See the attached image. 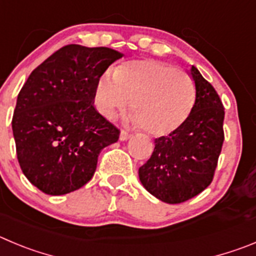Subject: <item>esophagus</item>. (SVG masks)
<instances>
[{"mask_svg": "<svg viewBox=\"0 0 256 256\" xmlns=\"http://www.w3.org/2000/svg\"><path fill=\"white\" fill-rule=\"evenodd\" d=\"M130 138V133H126V130H122L120 134H119V140H128Z\"/></svg>", "mask_w": 256, "mask_h": 256, "instance_id": "esophagus-1", "label": "esophagus"}]
</instances>
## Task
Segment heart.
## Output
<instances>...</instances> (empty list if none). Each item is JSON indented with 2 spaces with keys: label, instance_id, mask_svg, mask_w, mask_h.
<instances>
[{
  "label": "heart",
  "instance_id": "obj_1",
  "mask_svg": "<svg viewBox=\"0 0 256 256\" xmlns=\"http://www.w3.org/2000/svg\"><path fill=\"white\" fill-rule=\"evenodd\" d=\"M196 91L186 72L156 60H136L120 64L114 74L99 77L94 92L98 112L112 118L130 106L133 126L162 137L182 128L196 105Z\"/></svg>",
  "mask_w": 256,
  "mask_h": 256
}]
</instances>
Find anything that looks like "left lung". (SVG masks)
Listing matches in <instances>:
<instances>
[{
  "instance_id": "8db88e82",
  "label": "left lung",
  "mask_w": 256,
  "mask_h": 256,
  "mask_svg": "<svg viewBox=\"0 0 256 256\" xmlns=\"http://www.w3.org/2000/svg\"><path fill=\"white\" fill-rule=\"evenodd\" d=\"M196 105L184 126L154 140L150 160L138 170L146 190L178 204L198 196L212 182L224 144V108L218 94L192 67Z\"/></svg>"
}]
</instances>
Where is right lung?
I'll return each mask as SVG.
<instances>
[{"instance_id": "add662e5", "label": "right lung", "mask_w": 256, "mask_h": 256, "mask_svg": "<svg viewBox=\"0 0 256 256\" xmlns=\"http://www.w3.org/2000/svg\"><path fill=\"white\" fill-rule=\"evenodd\" d=\"M122 57L106 46L70 44L38 66L18 92L12 116L18 160L43 193L62 196L84 186L102 150L118 140V128L94 106V92Z\"/></svg>"}]
</instances>
